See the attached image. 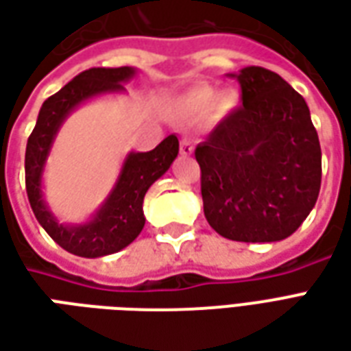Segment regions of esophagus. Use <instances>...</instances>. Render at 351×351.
Returning a JSON list of instances; mask_svg holds the SVG:
<instances>
[{"mask_svg":"<svg viewBox=\"0 0 351 351\" xmlns=\"http://www.w3.org/2000/svg\"><path fill=\"white\" fill-rule=\"evenodd\" d=\"M180 154H182V156H190V154H193V145H191L190 138H182V141H180Z\"/></svg>","mask_w":351,"mask_h":351,"instance_id":"esophagus-1","label":"esophagus"}]
</instances>
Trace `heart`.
<instances>
[{"label":"heart","instance_id":"1","mask_svg":"<svg viewBox=\"0 0 351 351\" xmlns=\"http://www.w3.org/2000/svg\"><path fill=\"white\" fill-rule=\"evenodd\" d=\"M241 105V93L237 90H223L216 93L210 86H195L178 99V110L186 116L197 118L210 112L214 120H226Z\"/></svg>","mask_w":351,"mask_h":351}]
</instances>
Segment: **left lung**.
<instances>
[{"label":"left lung","mask_w":351,"mask_h":351,"mask_svg":"<svg viewBox=\"0 0 351 351\" xmlns=\"http://www.w3.org/2000/svg\"><path fill=\"white\" fill-rule=\"evenodd\" d=\"M243 107L195 148L206 221L239 243L293 235L316 205L322 148L306 101L276 73L237 75Z\"/></svg>","instance_id":"obj_1"}]
</instances>
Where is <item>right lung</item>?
I'll use <instances>...</instances> for the list:
<instances>
[{"instance_id":"right-lung-1","label":"right lung","mask_w":351,"mask_h":351,"mask_svg":"<svg viewBox=\"0 0 351 351\" xmlns=\"http://www.w3.org/2000/svg\"><path fill=\"white\" fill-rule=\"evenodd\" d=\"M137 75L135 67H93L77 75L62 90L43 103L37 123L26 146V191L35 218L54 243L80 258H101L130 246L145 228L143 201L148 188L165 175L178 156V138L169 135L150 152L131 150L120 169L112 190L86 221L64 223L45 199L43 175L50 150L64 122L88 101L103 95L125 93Z\"/></svg>"}]
</instances>
